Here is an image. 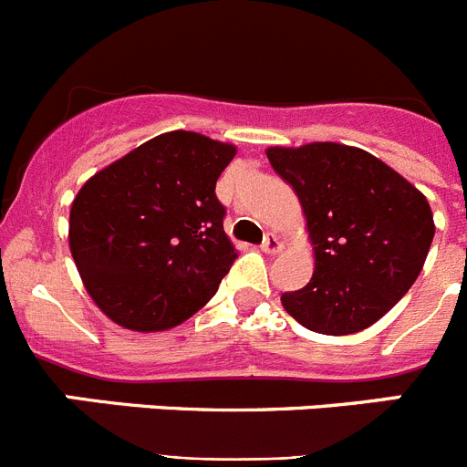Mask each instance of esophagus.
Returning <instances> with one entry per match:
<instances>
[{"label": "esophagus", "instance_id": "obj_1", "mask_svg": "<svg viewBox=\"0 0 467 467\" xmlns=\"http://www.w3.org/2000/svg\"><path fill=\"white\" fill-rule=\"evenodd\" d=\"M262 250L264 253H269V254H275L283 250V243H280L278 236H274V234H266L262 241Z\"/></svg>", "mask_w": 467, "mask_h": 467}]
</instances>
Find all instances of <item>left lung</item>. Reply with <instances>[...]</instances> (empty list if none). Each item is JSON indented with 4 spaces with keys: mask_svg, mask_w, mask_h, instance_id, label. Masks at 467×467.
<instances>
[{
    "mask_svg": "<svg viewBox=\"0 0 467 467\" xmlns=\"http://www.w3.org/2000/svg\"><path fill=\"white\" fill-rule=\"evenodd\" d=\"M306 214L316 269L280 296L311 332L353 334L407 295L431 250L435 224L426 196L377 156L337 142L266 150Z\"/></svg>",
    "mask_w": 467,
    "mask_h": 467,
    "instance_id": "8db88e82",
    "label": "left lung"
}]
</instances>
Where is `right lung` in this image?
I'll list each match as a JSON object with an SVG mask.
<instances>
[{
  "label": "right lung",
  "mask_w": 467,
  "mask_h": 467,
  "mask_svg": "<svg viewBox=\"0 0 467 467\" xmlns=\"http://www.w3.org/2000/svg\"><path fill=\"white\" fill-rule=\"evenodd\" d=\"M236 147L172 130L95 172L69 213V250L114 323L161 332L184 323L236 262L214 193Z\"/></svg>",
  "instance_id": "add662e5"
}]
</instances>
